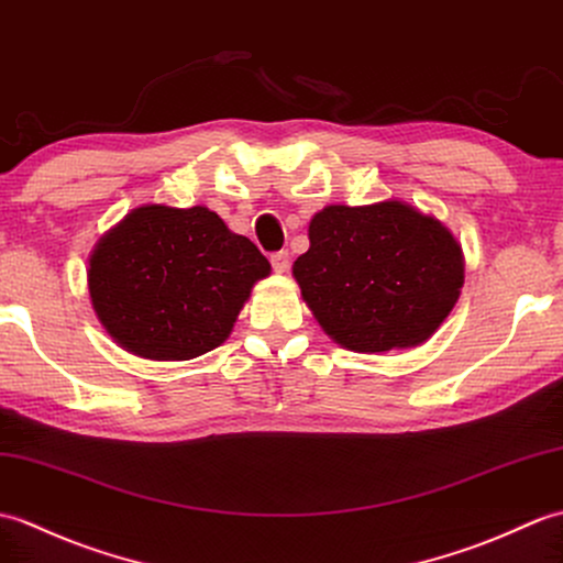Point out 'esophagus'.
<instances>
[{
  "instance_id": "1",
  "label": "esophagus",
  "mask_w": 563,
  "mask_h": 563,
  "mask_svg": "<svg viewBox=\"0 0 563 563\" xmlns=\"http://www.w3.org/2000/svg\"><path fill=\"white\" fill-rule=\"evenodd\" d=\"M271 264H273V271H276V273H285L287 268H290V254H287V252L271 254Z\"/></svg>"
}]
</instances>
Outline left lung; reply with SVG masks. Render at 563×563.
<instances>
[{
	"label": "left lung",
	"mask_w": 563,
	"mask_h": 563,
	"mask_svg": "<svg viewBox=\"0 0 563 563\" xmlns=\"http://www.w3.org/2000/svg\"><path fill=\"white\" fill-rule=\"evenodd\" d=\"M292 276L338 345L388 352L434 335L459 302L465 264L443 222L390 199L325 206Z\"/></svg>",
	"instance_id": "left-lung-1"
}]
</instances>
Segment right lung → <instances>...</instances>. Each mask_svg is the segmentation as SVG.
I'll return each mask as SVG.
<instances>
[{
  "label": "right lung",
  "mask_w": 563,
  "mask_h": 563,
  "mask_svg": "<svg viewBox=\"0 0 563 563\" xmlns=\"http://www.w3.org/2000/svg\"><path fill=\"white\" fill-rule=\"evenodd\" d=\"M271 273L256 244L206 206L134 208L88 258L90 302L132 355L181 362L228 341L256 280Z\"/></svg>",
  "instance_id": "obj_1"
}]
</instances>
